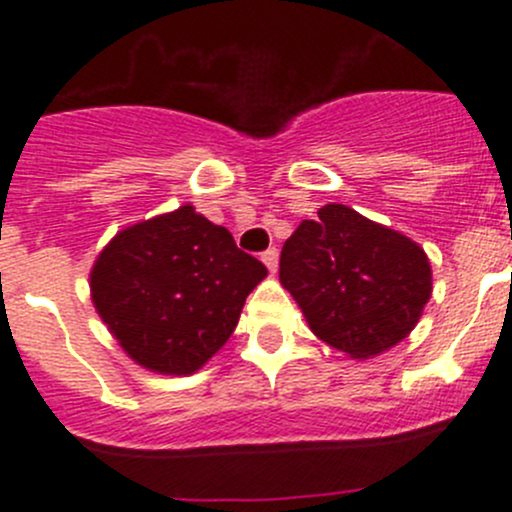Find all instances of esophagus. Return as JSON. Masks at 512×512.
I'll list each match as a JSON object with an SVG mask.
<instances>
[{"label":"esophagus","instance_id":"1","mask_svg":"<svg viewBox=\"0 0 512 512\" xmlns=\"http://www.w3.org/2000/svg\"><path fill=\"white\" fill-rule=\"evenodd\" d=\"M262 262H265L267 270H270L272 275H275L277 265H280V252H277V247H270V250L262 252Z\"/></svg>","mask_w":512,"mask_h":512}]
</instances>
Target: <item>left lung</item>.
<instances>
[{"label": "left lung", "mask_w": 512, "mask_h": 512, "mask_svg": "<svg viewBox=\"0 0 512 512\" xmlns=\"http://www.w3.org/2000/svg\"><path fill=\"white\" fill-rule=\"evenodd\" d=\"M280 282L322 342L369 359L418 324L431 297V262L401 232L332 203L285 242Z\"/></svg>", "instance_id": "left-lung-1"}]
</instances>
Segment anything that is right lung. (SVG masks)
<instances>
[{"label": "right lung", "mask_w": 512, "mask_h": 512, "mask_svg": "<svg viewBox=\"0 0 512 512\" xmlns=\"http://www.w3.org/2000/svg\"><path fill=\"white\" fill-rule=\"evenodd\" d=\"M267 267L193 205L126 227L96 257L91 299L136 364L198 371L235 332Z\"/></svg>", "instance_id": "1"}]
</instances>
